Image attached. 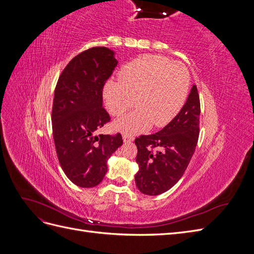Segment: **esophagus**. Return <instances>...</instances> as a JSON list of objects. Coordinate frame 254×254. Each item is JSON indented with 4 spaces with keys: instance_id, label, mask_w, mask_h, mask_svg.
Masks as SVG:
<instances>
[{
    "instance_id": "1",
    "label": "esophagus",
    "mask_w": 254,
    "mask_h": 254,
    "mask_svg": "<svg viewBox=\"0 0 254 254\" xmlns=\"http://www.w3.org/2000/svg\"><path fill=\"white\" fill-rule=\"evenodd\" d=\"M134 137L132 135H129V134H123V140H124L125 143H128V142H132Z\"/></svg>"
}]
</instances>
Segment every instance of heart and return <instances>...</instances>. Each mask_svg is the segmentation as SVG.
<instances>
[{"label":"heart","mask_w":254,"mask_h":254,"mask_svg":"<svg viewBox=\"0 0 254 254\" xmlns=\"http://www.w3.org/2000/svg\"><path fill=\"white\" fill-rule=\"evenodd\" d=\"M190 73L179 63L162 56L136 58L121 68L119 81H109L104 89L108 111L114 115L137 108L115 121L114 127L126 134H135L167 125L179 113L187 101Z\"/></svg>","instance_id":"heart-1"}]
</instances>
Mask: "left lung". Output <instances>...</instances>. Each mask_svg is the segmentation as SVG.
Here are the masks:
<instances>
[{"label":"left lung","instance_id":"left-lung-1","mask_svg":"<svg viewBox=\"0 0 254 254\" xmlns=\"http://www.w3.org/2000/svg\"><path fill=\"white\" fill-rule=\"evenodd\" d=\"M199 117L200 101L193 86L180 112L162 130L134 140L139 164L134 179L141 193L160 195L180 180L196 149Z\"/></svg>","mask_w":254,"mask_h":254}]
</instances>
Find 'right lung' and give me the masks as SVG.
<instances>
[{"instance_id": "add662e5", "label": "right lung", "mask_w": 254, "mask_h": 254, "mask_svg": "<svg viewBox=\"0 0 254 254\" xmlns=\"http://www.w3.org/2000/svg\"><path fill=\"white\" fill-rule=\"evenodd\" d=\"M118 60L96 47L75 56L59 76L52 110L53 137L61 168L74 184L94 188L107 173V160L123 144L121 133L95 132L110 122L103 88Z\"/></svg>"}]
</instances>
